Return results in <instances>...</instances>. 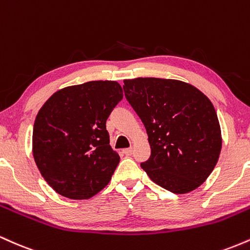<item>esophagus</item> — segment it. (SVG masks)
<instances>
[{
	"instance_id": "obj_1",
	"label": "esophagus",
	"mask_w": 250,
	"mask_h": 250,
	"mask_svg": "<svg viewBox=\"0 0 250 250\" xmlns=\"http://www.w3.org/2000/svg\"><path fill=\"white\" fill-rule=\"evenodd\" d=\"M123 154L125 155V156H130L131 154H133V148H127V149H123L122 151Z\"/></svg>"
}]
</instances>
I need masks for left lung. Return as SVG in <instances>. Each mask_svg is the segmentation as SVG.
<instances>
[{
  "instance_id": "8db88e82",
  "label": "left lung",
  "mask_w": 250,
  "mask_h": 250,
  "mask_svg": "<svg viewBox=\"0 0 250 250\" xmlns=\"http://www.w3.org/2000/svg\"><path fill=\"white\" fill-rule=\"evenodd\" d=\"M125 95L148 134L151 154L141 163L160 187L186 194L200 187L219 160L222 137L213 103L189 83L125 80Z\"/></svg>"
}]
</instances>
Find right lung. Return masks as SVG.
I'll use <instances>...</instances> for the list:
<instances>
[{
	"label": "right lung",
	"mask_w": 250,
	"mask_h": 250,
	"mask_svg": "<svg viewBox=\"0 0 250 250\" xmlns=\"http://www.w3.org/2000/svg\"><path fill=\"white\" fill-rule=\"evenodd\" d=\"M116 81H90L54 93L37 113L33 155L57 194L87 200L108 185L120 162L105 122L122 100Z\"/></svg>",
	"instance_id": "obj_1"
}]
</instances>
